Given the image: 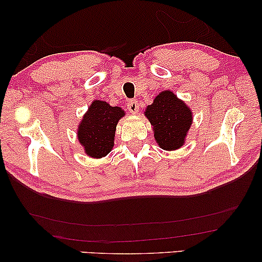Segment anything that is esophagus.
Returning a JSON list of instances; mask_svg holds the SVG:
<instances>
[{
	"instance_id": "obj_1",
	"label": "esophagus",
	"mask_w": 262,
	"mask_h": 262,
	"mask_svg": "<svg viewBox=\"0 0 262 262\" xmlns=\"http://www.w3.org/2000/svg\"><path fill=\"white\" fill-rule=\"evenodd\" d=\"M127 108H128V111H130L132 114H136V113L138 112V102L136 101L135 99L130 100V101L127 102Z\"/></svg>"
}]
</instances>
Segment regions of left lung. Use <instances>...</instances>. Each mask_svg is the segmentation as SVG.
Returning a JSON list of instances; mask_svg holds the SVG:
<instances>
[{"label":"left lung","mask_w":262,"mask_h":262,"mask_svg":"<svg viewBox=\"0 0 262 262\" xmlns=\"http://www.w3.org/2000/svg\"><path fill=\"white\" fill-rule=\"evenodd\" d=\"M156 142L164 150L179 149L192 124V112L174 93L164 91L145 110Z\"/></svg>","instance_id":"8db88e82"}]
</instances>
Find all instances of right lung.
Masks as SVG:
<instances>
[{
  "instance_id": "right-lung-1",
  "label": "right lung",
  "mask_w": 262,
  "mask_h": 262,
  "mask_svg": "<svg viewBox=\"0 0 262 262\" xmlns=\"http://www.w3.org/2000/svg\"><path fill=\"white\" fill-rule=\"evenodd\" d=\"M123 116L125 113L120 107H112L99 100L92 103L77 131L78 141L87 155L100 159L111 151L118 120Z\"/></svg>"
}]
</instances>
